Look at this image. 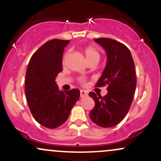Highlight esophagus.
I'll return each mask as SVG.
<instances>
[{"label":"esophagus","mask_w":161,"mask_h":161,"mask_svg":"<svg viewBox=\"0 0 161 161\" xmlns=\"http://www.w3.org/2000/svg\"><path fill=\"white\" fill-rule=\"evenodd\" d=\"M80 97H84V96H86L88 95V92L86 91H85L84 90H81L80 92Z\"/></svg>","instance_id":"34e87169"}]
</instances>
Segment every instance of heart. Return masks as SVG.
Here are the masks:
<instances>
[{
	"label": "heart",
	"mask_w": 161,
	"mask_h": 161,
	"mask_svg": "<svg viewBox=\"0 0 161 161\" xmlns=\"http://www.w3.org/2000/svg\"><path fill=\"white\" fill-rule=\"evenodd\" d=\"M82 52L85 56V58H86V61H87L89 63H91V62L97 63V62H99L100 58V53L95 47H92V46L85 47L84 48H83ZM67 56H68V53H65L63 58V62L65 61ZM80 83H84V79H80Z\"/></svg>",
	"instance_id": "heart-1"
}]
</instances>
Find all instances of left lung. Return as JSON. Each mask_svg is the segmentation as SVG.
I'll return each instance as SVG.
<instances>
[{"label": "left lung", "instance_id": "obj_1", "mask_svg": "<svg viewBox=\"0 0 161 161\" xmlns=\"http://www.w3.org/2000/svg\"><path fill=\"white\" fill-rule=\"evenodd\" d=\"M107 53V64L96 86H107L108 93L103 97L90 92L95 101L90 111L91 120L101 127H112L125 118L133 102L136 86L135 65L129 49L115 40L95 39Z\"/></svg>", "mask_w": 161, "mask_h": 161}]
</instances>
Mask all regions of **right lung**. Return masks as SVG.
I'll use <instances>...</instances> for the list:
<instances>
[{"instance_id": "add662e5", "label": "right lung", "mask_w": 161, "mask_h": 161, "mask_svg": "<svg viewBox=\"0 0 161 161\" xmlns=\"http://www.w3.org/2000/svg\"><path fill=\"white\" fill-rule=\"evenodd\" d=\"M70 41L53 39L47 41L32 55L26 70V99L34 118L41 125L55 129L63 124L76 102L80 90L60 91L56 84L62 71V54Z\"/></svg>"}]
</instances>
